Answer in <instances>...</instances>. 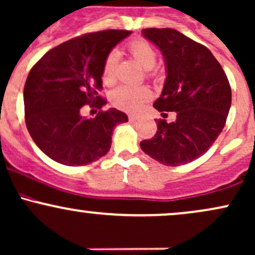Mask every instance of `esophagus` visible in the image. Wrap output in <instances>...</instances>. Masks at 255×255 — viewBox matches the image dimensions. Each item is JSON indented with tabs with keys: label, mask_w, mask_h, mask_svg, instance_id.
<instances>
[{
	"label": "esophagus",
	"mask_w": 255,
	"mask_h": 255,
	"mask_svg": "<svg viewBox=\"0 0 255 255\" xmlns=\"http://www.w3.org/2000/svg\"><path fill=\"white\" fill-rule=\"evenodd\" d=\"M128 119H129L130 122H135L138 121V120H140V116H139V115H129Z\"/></svg>",
	"instance_id": "esophagus-1"
}]
</instances>
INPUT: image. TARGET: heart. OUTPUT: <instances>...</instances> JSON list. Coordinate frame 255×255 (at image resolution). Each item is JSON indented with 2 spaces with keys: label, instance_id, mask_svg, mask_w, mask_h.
<instances>
[{
  "label": "heart",
  "instance_id": "heart-1",
  "mask_svg": "<svg viewBox=\"0 0 255 255\" xmlns=\"http://www.w3.org/2000/svg\"><path fill=\"white\" fill-rule=\"evenodd\" d=\"M128 50L132 57L145 70H152L157 61V53L155 48L145 40H133L128 43ZM119 54L117 52L109 53L103 65V81L106 85H113L116 81ZM151 91L147 87H133L123 85L117 87L111 94V102L116 108L127 113L139 110L145 102L150 99Z\"/></svg>",
  "mask_w": 255,
  "mask_h": 255
}]
</instances>
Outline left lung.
Returning <instances> with one entry per match:
<instances>
[{"mask_svg": "<svg viewBox=\"0 0 255 255\" xmlns=\"http://www.w3.org/2000/svg\"><path fill=\"white\" fill-rule=\"evenodd\" d=\"M141 33L166 61V82L153 108L163 117L174 111L177 120H158L157 132L140 147L166 166L186 164L207 152L222 133L231 106L230 83L203 44L174 29L151 27Z\"/></svg>", "mask_w": 255, "mask_h": 255, "instance_id": "1", "label": "left lung"}]
</instances>
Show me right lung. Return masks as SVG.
<instances>
[{
    "label": "right lung",
    "mask_w": 255,
    "mask_h": 255,
    "mask_svg": "<svg viewBox=\"0 0 255 255\" xmlns=\"http://www.w3.org/2000/svg\"><path fill=\"white\" fill-rule=\"evenodd\" d=\"M132 31L85 33L48 50L32 66L24 87L25 123L42 152L65 166H86L106 155L113 130L128 121L117 109L103 111V65L106 55ZM96 107L94 119L80 115Z\"/></svg>",
    "instance_id": "1"
}]
</instances>
